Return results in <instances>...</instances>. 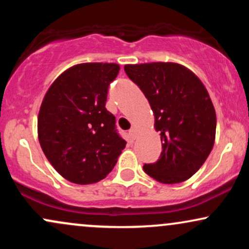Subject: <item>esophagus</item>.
Segmentation results:
<instances>
[{
  "label": "esophagus",
  "mask_w": 249,
  "mask_h": 249,
  "mask_svg": "<svg viewBox=\"0 0 249 249\" xmlns=\"http://www.w3.org/2000/svg\"><path fill=\"white\" fill-rule=\"evenodd\" d=\"M128 136H130V138L132 139V141H134V139L137 138V131H136V128H131V130L128 131Z\"/></svg>",
  "instance_id": "obj_1"
}]
</instances>
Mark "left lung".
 <instances>
[{
    "mask_svg": "<svg viewBox=\"0 0 249 249\" xmlns=\"http://www.w3.org/2000/svg\"><path fill=\"white\" fill-rule=\"evenodd\" d=\"M128 78L148 99L162 152L145 173L162 184L182 182L202 166L214 145L215 110L206 88L177 63L125 65Z\"/></svg>",
    "mask_w": 249,
    "mask_h": 249,
    "instance_id": "1",
    "label": "left lung"
}]
</instances>
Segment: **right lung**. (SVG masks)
I'll list each match as a JSON object with an SVG mask.
<instances>
[{"mask_svg":"<svg viewBox=\"0 0 249 249\" xmlns=\"http://www.w3.org/2000/svg\"><path fill=\"white\" fill-rule=\"evenodd\" d=\"M119 72L113 63H84L62 73L38 113V139L55 170L71 182L93 184L115 167L126 142L107 110L108 85Z\"/></svg>","mask_w":249,"mask_h":249,"instance_id":"obj_1","label":"right lung"}]
</instances>
